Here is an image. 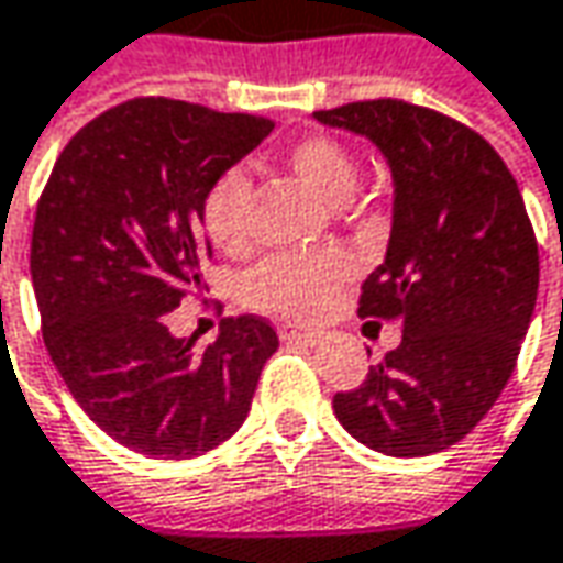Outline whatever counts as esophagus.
Listing matches in <instances>:
<instances>
[{
    "instance_id": "34e87169",
    "label": "esophagus",
    "mask_w": 563,
    "mask_h": 563,
    "mask_svg": "<svg viewBox=\"0 0 563 563\" xmlns=\"http://www.w3.org/2000/svg\"><path fill=\"white\" fill-rule=\"evenodd\" d=\"M280 338L283 341H296V344H314L318 341V331L299 324V321H286V324H280Z\"/></svg>"
}]
</instances>
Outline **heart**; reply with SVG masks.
I'll return each instance as SVG.
<instances>
[{
	"label": "heart",
	"instance_id": "heart-1",
	"mask_svg": "<svg viewBox=\"0 0 563 563\" xmlns=\"http://www.w3.org/2000/svg\"><path fill=\"white\" fill-rule=\"evenodd\" d=\"M283 162L289 175L328 207H344L360 184L356 155L334 136H302L286 146ZM249 200L251 178L242 165L219 172L207 187L200 219L216 249L242 251L249 245ZM350 274L353 257L341 249L271 254L242 277V296L264 312L312 318L331 306Z\"/></svg>",
	"mask_w": 563,
	"mask_h": 563
}]
</instances>
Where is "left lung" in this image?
<instances>
[{"instance_id": "1", "label": "left lung", "mask_w": 563, "mask_h": 563, "mask_svg": "<svg viewBox=\"0 0 563 563\" xmlns=\"http://www.w3.org/2000/svg\"><path fill=\"white\" fill-rule=\"evenodd\" d=\"M314 120L366 136L395 184L360 318H398L401 344L334 395V413L385 455L443 452L494 408L532 321L539 245L522 194L484 136L430 108L379 98Z\"/></svg>"}]
</instances>
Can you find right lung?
Masks as SVG:
<instances>
[{
	"label": "right lung",
	"instance_id": "obj_1",
	"mask_svg": "<svg viewBox=\"0 0 563 563\" xmlns=\"http://www.w3.org/2000/svg\"><path fill=\"white\" fill-rule=\"evenodd\" d=\"M274 130L172 98L123 101L69 140L41 194L31 280L53 366L120 446L190 459L251 411L277 331L239 314L210 347L162 314L200 286L203 194Z\"/></svg>",
	"mask_w": 563,
	"mask_h": 563
}]
</instances>
